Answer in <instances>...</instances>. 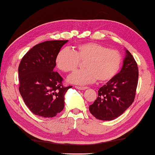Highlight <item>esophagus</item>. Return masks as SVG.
<instances>
[{
  "label": "esophagus",
  "mask_w": 155,
  "mask_h": 155,
  "mask_svg": "<svg viewBox=\"0 0 155 155\" xmlns=\"http://www.w3.org/2000/svg\"><path fill=\"white\" fill-rule=\"evenodd\" d=\"M75 88H77V89L78 90H81V91H83V90H86L88 88L87 87H78V86H76Z\"/></svg>",
  "instance_id": "34e87169"
}]
</instances>
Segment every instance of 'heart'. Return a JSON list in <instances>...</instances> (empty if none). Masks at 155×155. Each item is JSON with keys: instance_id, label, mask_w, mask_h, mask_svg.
<instances>
[{"instance_id": "obj_1", "label": "heart", "mask_w": 155, "mask_h": 155, "mask_svg": "<svg viewBox=\"0 0 155 155\" xmlns=\"http://www.w3.org/2000/svg\"><path fill=\"white\" fill-rule=\"evenodd\" d=\"M80 61H84V68L69 76V83L84 85L93 83L97 78L103 83L117 75L122 63V56L117 50L95 42H88L78 45L73 51L62 49L56 57L57 67L64 72L74 71Z\"/></svg>"}]
</instances>
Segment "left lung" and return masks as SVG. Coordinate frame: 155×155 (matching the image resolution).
Returning <instances> with one entry per match:
<instances>
[{
  "instance_id": "8db88e82",
  "label": "left lung",
  "mask_w": 155,
  "mask_h": 155,
  "mask_svg": "<svg viewBox=\"0 0 155 155\" xmlns=\"http://www.w3.org/2000/svg\"><path fill=\"white\" fill-rule=\"evenodd\" d=\"M125 49L120 71L98 91V97L89 106L97 119L112 120L123 114L133 103L139 78V69L130 52Z\"/></svg>"
}]
</instances>
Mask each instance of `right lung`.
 Returning a JSON list of instances; mask_svg holds the SVG:
<instances>
[{
    "label": "right lung",
    "instance_id": "right-lung-1",
    "mask_svg": "<svg viewBox=\"0 0 155 155\" xmlns=\"http://www.w3.org/2000/svg\"><path fill=\"white\" fill-rule=\"evenodd\" d=\"M68 41H49L35 45L19 64V92L27 107L39 117H54L64 108V95L72 86H62L63 79L54 68L57 54Z\"/></svg>",
    "mask_w": 155,
    "mask_h": 155
}]
</instances>
